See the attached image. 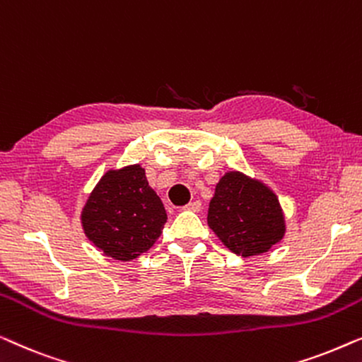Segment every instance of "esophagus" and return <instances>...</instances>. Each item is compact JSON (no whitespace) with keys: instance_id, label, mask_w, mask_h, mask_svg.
I'll use <instances>...</instances> for the list:
<instances>
[{"instance_id":"34e87169","label":"esophagus","mask_w":362,"mask_h":362,"mask_svg":"<svg viewBox=\"0 0 362 362\" xmlns=\"http://www.w3.org/2000/svg\"><path fill=\"white\" fill-rule=\"evenodd\" d=\"M185 210H190V211H200V210H202V202H200V200L190 202V203H188V205L185 206Z\"/></svg>"}]
</instances>
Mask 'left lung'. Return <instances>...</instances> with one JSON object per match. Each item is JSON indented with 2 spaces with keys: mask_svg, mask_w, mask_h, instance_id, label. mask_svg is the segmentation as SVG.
Wrapping results in <instances>:
<instances>
[{
  "mask_svg": "<svg viewBox=\"0 0 362 362\" xmlns=\"http://www.w3.org/2000/svg\"><path fill=\"white\" fill-rule=\"evenodd\" d=\"M208 226L238 256L267 252L284 238L285 220L276 193L262 182L226 172L208 208Z\"/></svg>",
  "mask_w": 362,
  "mask_h": 362,
  "instance_id": "left-lung-1",
  "label": "left lung"
}]
</instances>
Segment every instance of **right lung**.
<instances>
[{
    "label": "right lung",
    "mask_w": 362,
    "mask_h": 362,
    "mask_svg": "<svg viewBox=\"0 0 362 362\" xmlns=\"http://www.w3.org/2000/svg\"><path fill=\"white\" fill-rule=\"evenodd\" d=\"M165 221V208L139 164L106 172L81 211L86 238L106 256L124 262L149 251Z\"/></svg>",
    "instance_id": "obj_1"
}]
</instances>
